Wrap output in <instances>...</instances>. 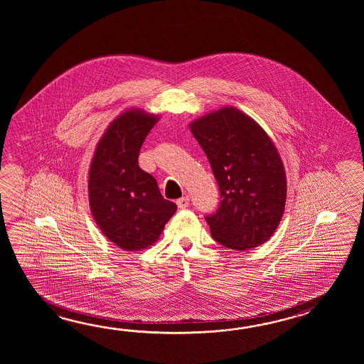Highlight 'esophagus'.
<instances>
[{
  "mask_svg": "<svg viewBox=\"0 0 364 364\" xmlns=\"http://www.w3.org/2000/svg\"><path fill=\"white\" fill-rule=\"evenodd\" d=\"M188 204H190V198L188 196H183V198H181V199L177 200V205H178L179 209L187 208Z\"/></svg>",
  "mask_w": 364,
  "mask_h": 364,
  "instance_id": "34e87169",
  "label": "esophagus"
}]
</instances>
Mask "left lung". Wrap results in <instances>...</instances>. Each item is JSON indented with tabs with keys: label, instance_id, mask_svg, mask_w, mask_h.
<instances>
[{
	"label": "left lung",
	"instance_id": "1",
	"mask_svg": "<svg viewBox=\"0 0 364 364\" xmlns=\"http://www.w3.org/2000/svg\"><path fill=\"white\" fill-rule=\"evenodd\" d=\"M220 190L218 208L204 216L212 238L225 247L263 245L279 226L287 177L279 152L254 119L223 108L191 124Z\"/></svg>",
	"mask_w": 364,
	"mask_h": 364
}]
</instances>
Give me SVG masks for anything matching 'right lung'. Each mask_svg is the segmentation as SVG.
I'll return each mask as SVG.
<instances>
[{
  "mask_svg": "<svg viewBox=\"0 0 364 364\" xmlns=\"http://www.w3.org/2000/svg\"><path fill=\"white\" fill-rule=\"evenodd\" d=\"M156 122L152 114L124 112L101 138L90 168L93 218L105 237L126 251L151 246L177 210L138 164L140 147Z\"/></svg>",
  "mask_w": 364,
  "mask_h": 364,
  "instance_id": "right-lung-1",
  "label": "right lung"
}]
</instances>
